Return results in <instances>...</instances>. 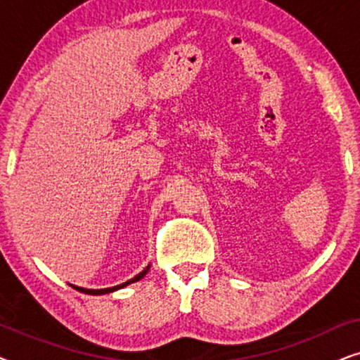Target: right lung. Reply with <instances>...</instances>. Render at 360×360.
I'll return each instance as SVG.
<instances>
[{"instance_id": "add662e5", "label": "right lung", "mask_w": 360, "mask_h": 360, "mask_svg": "<svg viewBox=\"0 0 360 360\" xmlns=\"http://www.w3.org/2000/svg\"><path fill=\"white\" fill-rule=\"evenodd\" d=\"M147 270H149V267L147 269H144L142 270V272L139 274V275H136L134 278H131V280H127V282H124V283H121V285H116V287H111V288H101V290H90V288H82V287H77V285H72V288H75V290H78V292H82V293H88V295H105V293H111V292H116V290H120V288H122V287H126V285H129V283H134V282H137V280H141L142 277H144V275L147 274Z\"/></svg>"}]
</instances>
